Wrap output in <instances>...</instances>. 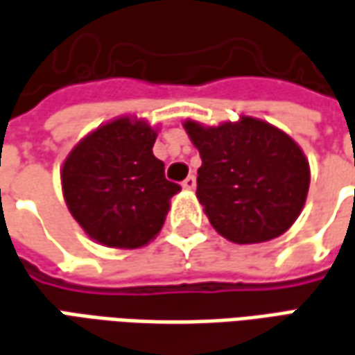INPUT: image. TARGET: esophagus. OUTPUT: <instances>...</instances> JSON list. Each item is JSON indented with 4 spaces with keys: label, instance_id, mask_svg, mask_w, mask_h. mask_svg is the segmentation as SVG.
Returning a JSON list of instances; mask_svg holds the SVG:
<instances>
[{
    "label": "esophagus",
    "instance_id": "esophagus-1",
    "mask_svg": "<svg viewBox=\"0 0 355 355\" xmlns=\"http://www.w3.org/2000/svg\"><path fill=\"white\" fill-rule=\"evenodd\" d=\"M182 188H184V190H194V188H196V177L190 175V177L184 178V180H182Z\"/></svg>",
    "mask_w": 355,
    "mask_h": 355
}]
</instances>
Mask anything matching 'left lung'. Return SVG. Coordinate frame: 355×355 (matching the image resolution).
Here are the masks:
<instances>
[{
    "label": "left lung",
    "mask_w": 355,
    "mask_h": 355,
    "mask_svg": "<svg viewBox=\"0 0 355 355\" xmlns=\"http://www.w3.org/2000/svg\"><path fill=\"white\" fill-rule=\"evenodd\" d=\"M202 167L196 196L221 237L237 245L284 235L299 218L309 192V161L303 149L264 120L204 126L184 124Z\"/></svg>",
    "instance_id": "1"
}]
</instances>
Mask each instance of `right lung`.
I'll list each match as a JSON object with an SVG mask.
<instances>
[{
	"mask_svg": "<svg viewBox=\"0 0 355 355\" xmlns=\"http://www.w3.org/2000/svg\"><path fill=\"white\" fill-rule=\"evenodd\" d=\"M155 139L146 120L120 116L87 134L64 161L67 209L98 245L146 247L163 227L180 187L165 178Z\"/></svg>",
	"mask_w": 355,
	"mask_h": 355,
	"instance_id": "obj_1",
	"label": "right lung"
}]
</instances>
